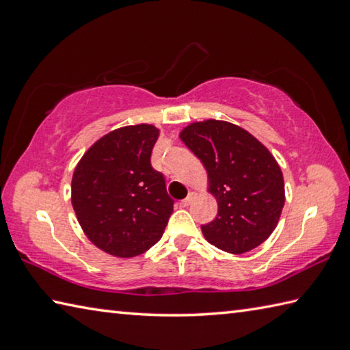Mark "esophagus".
<instances>
[{
	"mask_svg": "<svg viewBox=\"0 0 350 350\" xmlns=\"http://www.w3.org/2000/svg\"><path fill=\"white\" fill-rule=\"evenodd\" d=\"M194 198H196V193H194V191H191V193H189V194H188V196H187L185 199H183V200H182V202H180V206H188L189 204H191V202H193V200H194Z\"/></svg>",
	"mask_w": 350,
	"mask_h": 350,
	"instance_id": "obj_1",
	"label": "esophagus"
}]
</instances>
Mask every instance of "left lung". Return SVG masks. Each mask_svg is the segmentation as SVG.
Here are the masks:
<instances>
[{"mask_svg":"<svg viewBox=\"0 0 350 350\" xmlns=\"http://www.w3.org/2000/svg\"><path fill=\"white\" fill-rule=\"evenodd\" d=\"M180 140L200 159L217 216L202 225L205 239L233 254L250 252L273 233L286 193L280 165L244 128L224 120L194 122Z\"/></svg>","mask_w":350,"mask_h":350,"instance_id":"1","label":"left lung"}]
</instances>
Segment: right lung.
<instances>
[{"instance_id": "1", "label": "right lung", "mask_w": 350, "mask_h": 350, "mask_svg": "<svg viewBox=\"0 0 350 350\" xmlns=\"http://www.w3.org/2000/svg\"><path fill=\"white\" fill-rule=\"evenodd\" d=\"M159 137L152 125L114 129L80 159L72 176V206L83 232L117 258L145 253L162 238L174 200L151 167Z\"/></svg>"}]
</instances>
